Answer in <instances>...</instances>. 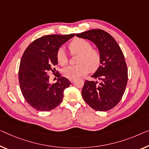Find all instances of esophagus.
Masks as SVG:
<instances>
[{
    "mask_svg": "<svg viewBox=\"0 0 149 149\" xmlns=\"http://www.w3.org/2000/svg\"><path fill=\"white\" fill-rule=\"evenodd\" d=\"M74 79H70V81L71 82H74Z\"/></svg>",
    "mask_w": 149,
    "mask_h": 149,
    "instance_id": "esophagus-1",
    "label": "esophagus"
}]
</instances>
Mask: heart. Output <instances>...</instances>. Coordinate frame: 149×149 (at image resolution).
I'll return each instance as SVG.
<instances>
[{
  "mask_svg": "<svg viewBox=\"0 0 149 149\" xmlns=\"http://www.w3.org/2000/svg\"><path fill=\"white\" fill-rule=\"evenodd\" d=\"M72 53L79 54L78 65L68 66L63 70V74L68 79H75L87 74L90 70L95 71L100 65V55L97 50L93 49L88 41L82 38H76L69 44ZM56 60L59 65L64 66L68 63V57L63 48H60L56 52Z\"/></svg>",
  "mask_w": 149,
  "mask_h": 149,
  "instance_id": "1",
  "label": "heart"
}]
</instances>
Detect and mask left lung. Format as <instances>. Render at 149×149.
Masks as SVG:
<instances>
[{
	"label": "left lung",
	"mask_w": 149,
	"mask_h": 149,
	"mask_svg": "<svg viewBox=\"0 0 149 149\" xmlns=\"http://www.w3.org/2000/svg\"><path fill=\"white\" fill-rule=\"evenodd\" d=\"M76 36L93 42L101 58L100 66L91 76L100 82L86 80L82 97L95 111H109L120 102L127 84L128 70L124 54L113 36L102 30H89Z\"/></svg>",
	"instance_id": "left-lung-1"
}]
</instances>
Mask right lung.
Returning <instances> with one entry per match:
<instances>
[{
	"instance_id": "right-lung-1",
	"label": "right lung",
	"mask_w": 149,
	"mask_h": 149,
	"mask_svg": "<svg viewBox=\"0 0 149 149\" xmlns=\"http://www.w3.org/2000/svg\"><path fill=\"white\" fill-rule=\"evenodd\" d=\"M74 36V34L43 36L25 50L19 70L20 87L26 101L37 111H49L58 106L63 100L64 91L71 84L58 73L56 82L51 84L49 72H54L52 67L58 64L57 51Z\"/></svg>"
}]
</instances>
